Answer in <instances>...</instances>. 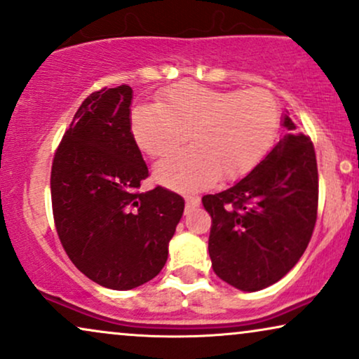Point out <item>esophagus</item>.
Returning <instances> with one entry per match:
<instances>
[{
  "label": "esophagus",
  "instance_id": "obj_1",
  "mask_svg": "<svg viewBox=\"0 0 359 359\" xmlns=\"http://www.w3.org/2000/svg\"><path fill=\"white\" fill-rule=\"evenodd\" d=\"M198 205H200V198L188 194V196H187V210H184V211H187V213H189V211H193Z\"/></svg>",
  "mask_w": 359,
  "mask_h": 359
}]
</instances>
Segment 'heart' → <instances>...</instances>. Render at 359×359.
<instances>
[{
    "label": "heart",
    "instance_id": "b5f03b06",
    "mask_svg": "<svg viewBox=\"0 0 359 359\" xmlns=\"http://www.w3.org/2000/svg\"><path fill=\"white\" fill-rule=\"evenodd\" d=\"M281 125L278 100L266 90H216L194 81L161 93L156 108L131 113L136 143L161 159L189 138L193 146L156 166L158 181L172 188H201L250 175L271 151Z\"/></svg>",
    "mask_w": 359,
    "mask_h": 359
}]
</instances>
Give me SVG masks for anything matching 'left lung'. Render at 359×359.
Masks as SVG:
<instances>
[{
	"instance_id": "1",
	"label": "left lung",
	"mask_w": 359,
	"mask_h": 359,
	"mask_svg": "<svg viewBox=\"0 0 359 359\" xmlns=\"http://www.w3.org/2000/svg\"><path fill=\"white\" fill-rule=\"evenodd\" d=\"M290 131L246 178L203 196L211 216V266L241 291L280 281L298 263L315 231L318 165L309 136Z\"/></svg>"
}]
</instances>
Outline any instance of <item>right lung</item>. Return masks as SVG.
Returning a JSON list of instances; mask_svg holds the SVG:
<instances>
[{
	"label": "right lung",
	"instance_id": "obj_1",
	"mask_svg": "<svg viewBox=\"0 0 359 359\" xmlns=\"http://www.w3.org/2000/svg\"><path fill=\"white\" fill-rule=\"evenodd\" d=\"M133 90L121 85L91 93L57 144L51 166L56 233L85 276L109 290L153 280L168 259V243L184 200L156 187L131 133Z\"/></svg>",
	"mask_w": 359,
	"mask_h": 359
}]
</instances>
